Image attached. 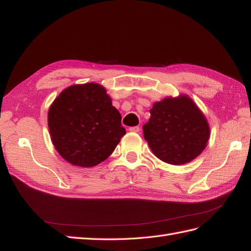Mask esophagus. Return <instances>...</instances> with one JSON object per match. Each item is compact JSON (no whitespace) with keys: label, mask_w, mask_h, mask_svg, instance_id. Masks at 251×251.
<instances>
[{"label":"esophagus","mask_w":251,"mask_h":251,"mask_svg":"<svg viewBox=\"0 0 251 251\" xmlns=\"http://www.w3.org/2000/svg\"><path fill=\"white\" fill-rule=\"evenodd\" d=\"M129 131L131 132H139L140 131V127L139 126H134V127H130Z\"/></svg>","instance_id":"obj_1"}]
</instances>
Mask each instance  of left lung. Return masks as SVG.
<instances>
[{
  "label": "left lung",
  "instance_id": "left-lung-1",
  "mask_svg": "<svg viewBox=\"0 0 251 251\" xmlns=\"http://www.w3.org/2000/svg\"><path fill=\"white\" fill-rule=\"evenodd\" d=\"M143 136L161 161L181 165L204 151L210 137L206 116L189 96L166 97L154 102Z\"/></svg>",
  "mask_w": 251,
  "mask_h": 251
}]
</instances>
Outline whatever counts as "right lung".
<instances>
[{
	"label": "right lung",
	"instance_id": "1",
	"mask_svg": "<svg viewBox=\"0 0 251 251\" xmlns=\"http://www.w3.org/2000/svg\"><path fill=\"white\" fill-rule=\"evenodd\" d=\"M103 86L71 85L49 110V128L56 151L74 166L94 167L105 161L126 130Z\"/></svg>",
	"mask_w": 251,
	"mask_h": 251
}]
</instances>
